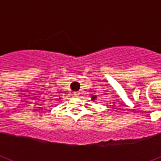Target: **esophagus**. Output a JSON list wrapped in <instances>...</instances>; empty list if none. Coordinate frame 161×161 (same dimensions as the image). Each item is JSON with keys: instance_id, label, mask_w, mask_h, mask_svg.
<instances>
[{"instance_id": "esophagus-1", "label": "esophagus", "mask_w": 161, "mask_h": 161, "mask_svg": "<svg viewBox=\"0 0 161 161\" xmlns=\"http://www.w3.org/2000/svg\"><path fill=\"white\" fill-rule=\"evenodd\" d=\"M73 95H74V96H77V95H78V92H74V93H73Z\"/></svg>"}]
</instances>
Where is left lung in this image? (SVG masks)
I'll return each instance as SVG.
<instances>
[{
	"instance_id": "1",
	"label": "left lung",
	"mask_w": 161,
	"mask_h": 161,
	"mask_svg": "<svg viewBox=\"0 0 161 161\" xmlns=\"http://www.w3.org/2000/svg\"><path fill=\"white\" fill-rule=\"evenodd\" d=\"M92 99H93V100L95 99V97H92Z\"/></svg>"
}]
</instances>
